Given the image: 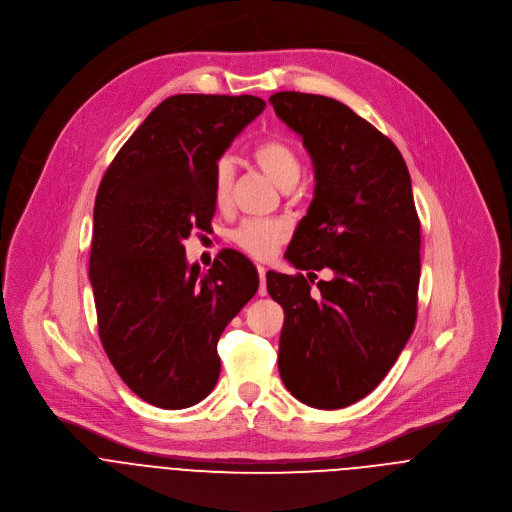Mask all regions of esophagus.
Here are the masks:
<instances>
[{
  "label": "esophagus",
  "mask_w": 512,
  "mask_h": 512,
  "mask_svg": "<svg viewBox=\"0 0 512 512\" xmlns=\"http://www.w3.org/2000/svg\"><path fill=\"white\" fill-rule=\"evenodd\" d=\"M257 273H259V295L263 297V295H267V279H265V273H267V269L263 267V265H257Z\"/></svg>",
  "instance_id": "34e87169"
}]
</instances>
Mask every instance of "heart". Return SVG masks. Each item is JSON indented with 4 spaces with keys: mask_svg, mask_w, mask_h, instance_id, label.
<instances>
[{
    "mask_svg": "<svg viewBox=\"0 0 512 512\" xmlns=\"http://www.w3.org/2000/svg\"><path fill=\"white\" fill-rule=\"evenodd\" d=\"M255 165L283 191L293 189L303 175V161L299 153L281 137L263 139L251 153ZM235 181L233 161L223 157L213 169V201L219 209L229 207ZM289 237V227L277 219H249L243 221L231 235L233 243L255 259L271 257Z\"/></svg>",
    "mask_w": 512,
    "mask_h": 512,
    "instance_id": "1",
    "label": "heart"
}]
</instances>
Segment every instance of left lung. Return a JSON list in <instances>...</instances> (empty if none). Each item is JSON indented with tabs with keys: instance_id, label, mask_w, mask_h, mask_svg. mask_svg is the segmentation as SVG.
I'll return each instance as SVG.
<instances>
[{
	"instance_id": "8db88e82",
	"label": "left lung",
	"mask_w": 512,
	"mask_h": 512,
	"mask_svg": "<svg viewBox=\"0 0 512 512\" xmlns=\"http://www.w3.org/2000/svg\"><path fill=\"white\" fill-rule=\"evenodd\" d=\"M269 103L315 167V197L285 253L309 273H267L285 311L279 373L301 403L343 409L387 377L415 329L421 221L411 175L397 145L345 103L299 91ZM323 268L332 279L311 290Z\"/></svg>"
}]
</instances>
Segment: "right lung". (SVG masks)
Wrapping results in <instances>:
<instances>
[{
    "instance_id": "obj_1",
    "label": "right lung",
    "mask_w": 512,
    "mask_h": 512,
    "mask_svg": "<svg viewBox=\"0 0 512 512\" xmlns=\"http://www.w3.org/2000/svg\"><path fill=\"white\" fill-rule=\"evenodd\" d=\"M263 109L255 95H171L99 183L89 255L99 339L123 383L153 407L187 409L213 391L217 341L259 289L243 253L223 249L201 273L183 241L211 225L213 169Z\"/></svg>"
}]
</instances>
